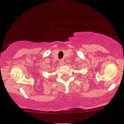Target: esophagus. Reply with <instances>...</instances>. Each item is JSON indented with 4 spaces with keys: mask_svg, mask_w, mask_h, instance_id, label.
Listing matches in <instances>:
<instances>
[{
    "mask_svg": "<svg viewBox=\"0 0 124 124\" xmlns=\"http://www.w3.org/2000/svg\"><path fill=\"white\" fill-rule=\"evenodd\" d=\"M59 63H60V65H62V66L63 65H65L64 60H61V61H60Z\"/></svg>",
    "mask_w": 124,
    "mask_h": 124,
    "instance_id": "esophagus-1",
    "label": "esophagus"
}]
</instances>
